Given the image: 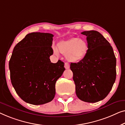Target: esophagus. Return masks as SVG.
I'll use <instances>...</instances> for the list:
<instances>
[{
	"label": "esophagus",
	"instance_id": "1",
	"mask_svg": "<svg viewBox=\"0 0 125 125\" xmlns=\"http://www.w3.org/2000/svg\"><path fill=\"white\" fill-rule=\"evenodd\" d=\"M64 67L66 69H69L70 68V64L68 63H64Z\"/></svg>",
	"mask_w": 125,
	"mask_h": 125
}]
</instances>
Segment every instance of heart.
Segmentation results:
<instances>
[{"instance_id":"b5f03b06","label":"heart","mask_w":125,"mask_h":125,"mask_svg":"<svg viewBox=\"0 0 125 125\" xmlns=\"http://www.w3.org/2000/svg\"><path fill=\"white\" fill-rule=\"evenodd\" d=\"M57 48L52 47L55 55H58L59 51L61 54L66 55L68 62L78 63L85 58L88 51V45L85 40L73 37L59 41L57 43Z\"/></svg>"}]
</instances>
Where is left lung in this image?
Segmentation results:
<instances>
[{"mask_svg":"<svg viewBox=\"0 0 125 125\" xmlns=\"http://www.w3.org/2000/svg\"><path fill=\"white\" fill-rule=\"evenodd\" d=\"M87 36L88 53L83 60L71 63L78 97L87 103H96L108 96L116 78V58L113 48L96 31L81 33Z\"/></svg>","mask_w":125,"mask_h":125,"instance_id":"1","label":"left lung"}]
</instances>
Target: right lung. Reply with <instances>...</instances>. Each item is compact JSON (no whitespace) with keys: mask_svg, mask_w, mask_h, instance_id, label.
Returning <instances> with one entry per match:
<instances>
[{"mask_svg":"<svg viewBox=\"0 0 125 125\" xmlns=\"http://www.w3.org/2000/svg\"><path fill=\"white\" fill-rule=\"evenodd\" d=\"M53 34L29 33L14 47L9 62L10 78L16 92L26 103L42 105L52 101L55 83L65 70L59 60L51 62Z\"/></svg>","mask_w":125,"mask_h":125,"instance_id":"1","label":"right lung"}]
</instances>
